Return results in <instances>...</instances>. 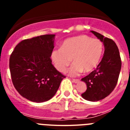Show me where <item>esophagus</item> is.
I'll return each instance as SVG.
<instances>
[{
	"instance_id": "1",
	"label": "esophagus",
	"mask_w": 130,
	"mask_h": 130,
	"mask_svg": "<svg viewBox=\"0 0 130 130\" xmlns=\"http://www.w3.org/2000/svg\"><path fill=\"white\" fill-rule=\"evenodd\" d=\"M72 81L74 83H77L79 82V79H72Z\"/></svg>"
}]
</instances>
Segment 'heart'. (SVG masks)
Listing matches in <instances>:
<instances>
[{
	"mask_svg": "<svg viewBox=\"0 0 130 130\" xmlns=\"http://www.w3.org/2000/svg\"><path fill=\"white\" fill-rule=\"evenodd\" d=\"M104 45L98 39L87 35H79L65 40L60 49L51 51V58L55 68L64 72L72 60L73 62L68 73L73 77L83 72L94 70L100 62Z\"/></svg>",
	"mask_w": 130,
	"mask_h": 130,
	"instance_id": "obj_1",
	"label": "heart"
}]
</instances>
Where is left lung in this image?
Instances as JSON below:
<instances>
[{
  "mask_svg": "<svg viewBox=\"0 0 130 130\" xmlns=\"http://www.w3.org/2000/svg\"><path fill=\"white\" fill-rule=\"evenodd\" d=\"M90 32L104 43L105 51L97 68L81 79L87 87L81 96L86 100L97 102L109 96L114 90L119 79L122 62L119 49L113 40L95 31Z\"/></svg>",
  "mask_w": 130,
  "mask_h": 130,
  "instance_id": "8db88e82",
  "label": "left lung"
}]
</instances>
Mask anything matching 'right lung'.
I'll use <instances>...</instances> for the list:
<instances>
[{
	"instance_id": "add662e5",
	"label": "right lung",
	"mask_w": 130,
	"mask_h": 130,
	"mask_svg": "<svg viewBox=\"0 0 130 130\" xmlns=\"http://www.w3.org/2000/svg\"><path fill=\"white\" fill-rule=\"evenodd\" d=\"M55 34L23 40L10 55L11 81L18 92L36 103L52 98L65 76L52 64L51 51Z\"/></svg>"
}]
</instances>
